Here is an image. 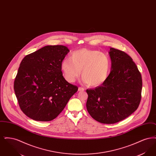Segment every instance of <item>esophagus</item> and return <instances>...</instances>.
I'll use <instances>...</instances> for the list:
<instances>
[{"mask_svg":"<svg viewBox=\"0 0 156 156\" xmlns=\"http://www.w3.org/2000/svg\"><path fill=\"white\" fill-rule=\"evenodd\" d=\"M84 90V88H82V87H79L78 88V91H83Z\"/></svg>","mask_w":156,"mask_h":156,"instance_id":"esophagus-1","label":"esophagus"}]
</instances>
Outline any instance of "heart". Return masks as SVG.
I'll return each instance as SVG.
<instances>
[{
    "label": "heart",
    "instance_id": "heart-1",
    "mask_svg": "<svg viewBox=\"0 0 156 156\" xmlns=\"http://www.w3.org/2000/svg\"><path fill=\"white\" fill-rule=\"evenodd\" d=\"M61 69L67 81L74 82L81 74L89 86L98 87L105 81L109 73L111 61L105 54L82 48L72 52L70 58L61 62Z\"/></svg>",
    "mask_w": 156,
    "mask_h": 156
}]
</instances>
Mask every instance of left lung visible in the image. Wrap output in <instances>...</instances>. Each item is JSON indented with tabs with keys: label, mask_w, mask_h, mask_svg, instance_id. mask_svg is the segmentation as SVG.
Here are the masks:
<instances>
[{
	"label": "left lung",
	"mask_w": 156,
	"mask_h": 156,
	"mask_svg": "<svg viewBox=\"0 0 156 156\" xmlns=\"http://www.w3.org/2000/svg\"><path fill=\"white\" fill-rule=\"evenodd\" d=\"M109 54L111 73L101 86L87 90V109L98 122L113 124L126 119L138 108L142 79L136 64L126 52L110 48Z\"/></svg>",
	"instance_id": "8db88e82"
}]
</instances>
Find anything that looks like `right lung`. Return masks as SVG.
I'll return each instance as SVG.
<instances>
[{
    "label": "right lung",
    "instance_id": "right-lung-1",
    "mask_svg": "<svg viewBox=\"0 0 156 156\" xmlns=\"http://www.w3.org/2000/svg\"><path fill=\"white\" fill-rule=\"evenodd\" d=\"M67 47L47 45L22 59L14 82L19 106L29 118L51 121L62 111L78 88L62 76L61 62Z\"/></svg>",
    "mask_w": 156,
    "mask_h": 156
}]
</instances>
